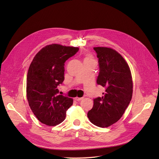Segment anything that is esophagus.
I'll use <instances>...</instances> for the list:
<instances>
[{
  "instance_id": "esophagus-1",
  "label": "esophagus",
  "mask_w": 159,
  "mask_h": 159,
  "mask_svg": "<svg viewBox=\"0 0 159 159\" xmlns=\"http://www.w3.org/2000/svg\"><path fill=\"white\" fill-rule=\"evenodd\" d=\"M82 99H83V98H75V100L78 101V102H80V101L82 100Z\"/></svg>"
}]
</instances>
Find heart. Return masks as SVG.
Here are the masks:
<instances>
[{"mask_svg": "<svg viewBox=\"0 0 159 159\" xmlns=\"http://www.w3.org/2000/svg\"><path fill=\"white\" fill-rule=\"evenodd\" d=\"M85 59H91V58H90V57H86V58H85Z\"/></svg>", "mask_w": 159, "mask_h": 159, "instance_id": "1", "label": "heart"}]
</instances>
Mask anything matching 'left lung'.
<instances>
[{
	"instance_id": "1",
	"label": "left lung",
	"mask_w": 159,
	"mask_h": 159,
	"mask_svg": "<svg viewBox=\"0 0 159 159\" xmlns=\"http://www.w3.org/2000/svg\"><path fill=\"white\" fill-rule=\"evenodd\" d=\"M93 49L99 68L97 84L105 88V92L93 99L88 117L95 125L107 127L121 119L131 102L132 76L126 61L117 51L106 47Z\"/></svg>"
}]
</instances>
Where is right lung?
<instances>
[{
  "instance_id": "obj_1",
  "label": "right lung",
  "mask_w": 159,
  "mask_h": 159,
  "mask_svg": "<svg viewBox=\"0 0 159 159\" xmlns=\"http://www.w3.org/2000/svg\"><path fill=\"white\" fill-rule=\"evenodd\" d=\"M79 48L52 44L38 52L30 65L26 80L29 106L39 121L56 126L66 118L73 99L59 95L57 86L64 80V63Z\"/></svg>"
}]
</instances>
